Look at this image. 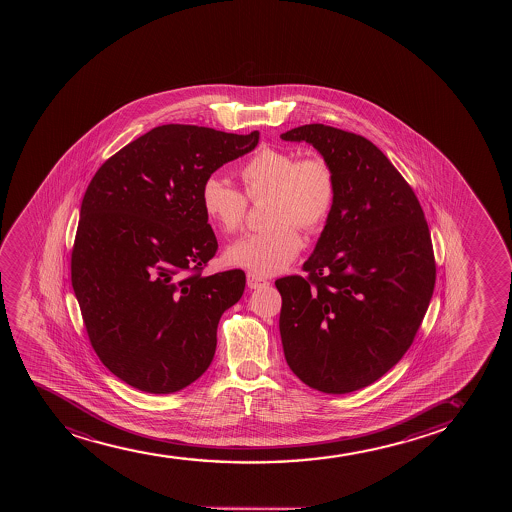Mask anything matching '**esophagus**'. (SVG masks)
<instances>
[{"instance_id": "34e87169", "label": "esophagus", "mask_w": 512, "mask_h": 512, "mask_svg": "<svg viewBox=\"0 0 512 512\" xmlns=\"http://www.w3.org/2000/svg\"><path fill=\"white\" fill-rule=\"evenodd\" d=\"M266 285H270V282L265 280V278L258 277V275H253V273H247V287L261 288L266 287Z\"/></svg>"}]
</instances>
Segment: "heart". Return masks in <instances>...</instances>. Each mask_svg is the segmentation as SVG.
<instances>
[{"label":"heart","instance_id":"heart-1","mask_svg":"<svg viewBox=\"0 0 512 512\" xmlns=\"http://www.w3.org/2000/svg\"><path fill=\"white\" fill-rule=\"evenodd\" d=\"M244 194L218 177L201 184L200 203L206 220L224 234L241 229L247 200L268 198V229L247 234L230 244L224 258L230 266L258 277L285 270L299 256L300 229L318 230L328 222L336 203V177L321 157H304L285 148L263 147L239 169Z\"/></svg>","mask_w":512,"mask_h":512}]
</instances>
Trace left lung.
I'll return each instance as SVG.
<instances>
[{
    "mask_svg": "<svg viewBox=\"0 0 512 512\" xmlns=\"http://www.w3.org/2000/svg\"><path fill=\"white\" fill-rule=\"evenodd\" d=\"M307 141L331 165L336 203L307 277L278 278L287 364L329 394L365 388L412 347L434 294L435 259L417 196L364 136L324 124L280 135Z\"/></svg>",
    "mask_w": 512,
    "mask_h": 512,
    "instance_id": "obj_1",
    "label": "left lung"
}]
</instances>
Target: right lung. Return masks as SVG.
I'll list each match as a JSON object with an SVG mask.
<instances>
[{"mask_svg": "<svg viewBox=\"0 0 512 512\" xmlns=\"http://www.w3.org/2000/svg\"><path fill=\"white\" fill-rule=\"evenodd\" d=\"M258 140V131L164 124L92 177L71 285L100 362L133 388L176 393L212 364L218 321L241 299L246 275H201L218 249L201 210V184Z\"/></svg>", "mask_w": 512, "mask_h": 512, "instance_id": "obj_1", "label": "right lung"}]
</instances>
